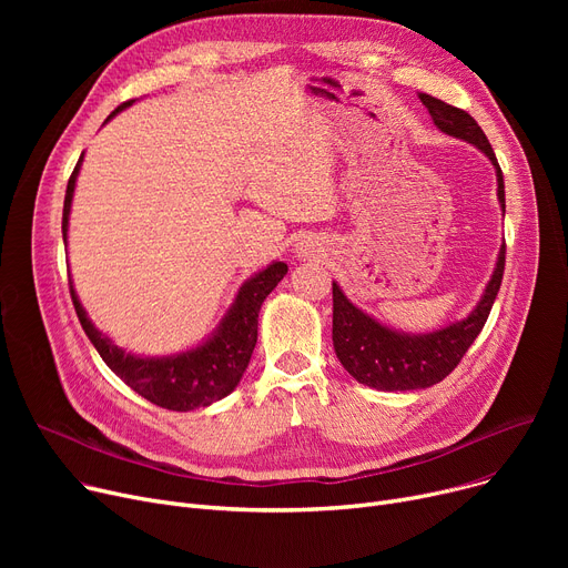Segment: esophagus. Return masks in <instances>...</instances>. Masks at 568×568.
Masks as SVG:
<instances>
[{
	"instance_id": "1",
	"label": "esophagus",
	"mask_w": 568,
	"mask_h": 568,
	"mask_svg": "<svg viewBox=\"0 0 568 568\" xmlns=\"http://www.w3.org/2000/svg\"><path fill=\"white\" fill-rule=\"evenodd\" d=\"M296 253H300V257H315L320 253V246L311 242V239H304L302 244H296Z\"/></svg>"
}]
</instances>
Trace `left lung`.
<instances>
[{
	"label": "left lung",
	"mask_w": 568,
	"mask_h": 568,
	"mask_svg": "<svg viewBox=\"0 0 568 568\" xmlns=\"http://www.w3.org/2000/svg\"><path fill=\"white\" fill-rule=\"evenodd\" d=\"M419 99L428 108L433 124L442 133L465 140L488 156L495 168L497 200L504 214V176L481 126L460 108H454L430 94H419ZM504 253L506 246L501 242L493 276L471 313L428 334L398 332L394 326L382 324L359 306H354L334 281V349L343 368L356 382L377 392L428 389V386L442 382L460 364L463 354L484 329L501 285Z\"/></svg>",
	"instance_id": "left-lung-1"
}]
</instances>
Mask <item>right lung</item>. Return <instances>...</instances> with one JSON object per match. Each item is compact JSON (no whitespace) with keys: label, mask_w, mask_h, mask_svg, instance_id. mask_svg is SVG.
Returning <instances> with one entry per match:
<instances>
[{"label":"right lung","mask_w":568,"mask_h":568,"mask_svg":"<svg viewBox=\"0 0 568 568\" xmlns=\"http://www.w3.org/2000/svg\"><path fill=\"white\" fill-rule=\"evenodd\" d=\"M135 101H126L124 105H119L105 122H110L116 112L126 110ZM82 159L84 154L80 156L67 186L62 216L64 246L69 236V216ZM285 274V262L276 260L272 264H266L262 272L253 274L248 281H244L242 287H239L232 306L227 308L212 336H206L195 347L168 356H142L114 345V341L108 334L99 332L94 322L87 317V311L78 300L71 276L69 285L82 329L101 354V359L108 364V368L149 403L172 412H191L197 407H209L236 389L239 379L244 377L248 368L251 354L257 343V313L268 292L283 281Z\"/></svg>","instance_id":"right-lung-1"}]
</instances>
